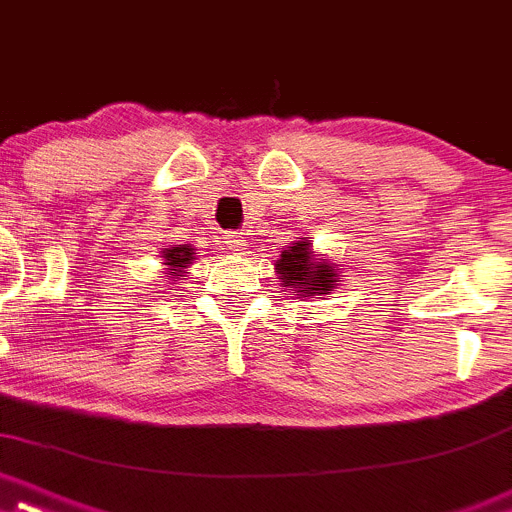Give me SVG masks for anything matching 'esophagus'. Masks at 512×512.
Here are the masks:
<instances>
[{"instance_id":"34e87169","label":"esophagus","mask_w":512,"mask_h":512,"mask_svg":"<svg viewBox=\"0 0 512 512\" xmlns=\"http://www.w3.org/2000/svg\"><path fill=\"white\" fill-rule=\"evenodd\" d=\"M224 244H226V249L231 251V254H241V251L246 249V236L239 234V231H234V234L226 236Z\"/></svg>"}]
</instances>
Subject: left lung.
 Wrapping results in <instances>:
<instances>
[{
  "label": "left lung",
  "mask_w": 512,
  "mask_h": 512,
  "mask_svg": "<svg viewBox=\"0 0 512 512\" xmlns=\"http://www.w3.org/2000/svg\"><path fill=\"white\" fill-rule=\"evenodd\" d=\"M276 268L283 278V286L295 288L303 298H308L310 293H328L330 288H335V268L328 261L313 258L308 241L288 246L276 261Z\"/></svg>",
  "instance_id": "8db88e82"
}]
</instances>
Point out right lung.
<instances>
[{
	"instance_id": "1",
	"label": "right lung",
	"mask_w": 512,
	"mask_h": 512,
	"mask_svg": "<svg viewBox=\"0 0 512 512\" xmlns=\"http://www.w3.org/2000/svg\"><path fill=\"white\" fill-rule=\"evenodd\" d=\"M192 254L194 251L189 249V246H172V249H165V261H167V266H170V271L175 273V271H179V268H184L189 261H192Z\"/></svg>"
}]
</instances>
